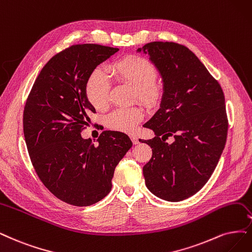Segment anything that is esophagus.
Listing matches in <instances>:
<instances>
[{"mask_svg":"<svg viewBox=\"0 0 252 252\" xmlns=\"http://www.w3.org/2000/svg\"><path fill=\"white\" fill-rule=\"evenodd\" d=\"M131 139H132V141H133L134 144H138V143H139V139H138L137 136L132 135V136H131Z\"/></svg>","mask_w":252,"mask_h":252,"instance_id":"34e87169","label":"esophagus"}]
</instances>
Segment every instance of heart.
I'll return each mask as SVG.
<instances>
[{"mask_svg":"<svg viewBox=\"0 0 252 252\" xmlns=\"http://www.w3.org/2000/svg\"><path fill=\"white\" fill-rule=\"evenodd\" d=\"M109 71L118 81L135 87L136 95L147 104H154L161 95V88L154 81L156 68L146 59L129 55L110 64ZM110 80L101 68L93 69L85 84V94L95 109H104L109 99ZM144 112L140 107L118 108L106 117V126L114 131L133 133L143 119Z\"/></svg>","mask_w":252,"mask_h":252,"instance_id":"b5f03b06","label":"heart"}]
</instances>
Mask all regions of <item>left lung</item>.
Segmentation results:
<instances>
[{
    "label": "left lung",
    "mask_w": 252,
    "mask_h": 252,
    "mask_svg": "<svg viewBox=\"0 0 252 252\" xmlns=\"http://www.w3.org/2000/svg\"><path fill=\"white\" fill-rule=\"evenodd\" d=\"M150 55L163 80V96L144 127L152 159L143 167L145 185L156 196L181 201L197 193L215 170L224 150L228 120L217 80L187 46L154 41L138 52ZM173 136L172 144L165 143Z\"/></svg>",
    "instance_id": "8db88e82"
}]
</instances>
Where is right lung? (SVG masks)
<instances>
[{
  "label": "right lung",
  "mask_w": 252,
  "mask_h": 252,
  "mask_svg": "<svg viewBox=\"0 0 252 252\" xmlns=\"http://www.w3.org/2000/svg\"><path fill=\"white\" fill-rule=\"evenodd\" d=\"M117 51L85 43L56 54L26 101L24 135L34 169L51 193L72 206H91L107 196L117 164L133 145L121 132L104 131L96 146L81 136L95 113L85 94L86 80Z\"/></svg>",
  "instance_id": "obj_1"
}]
</instances>
